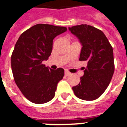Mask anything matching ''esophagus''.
Returning a JSON list of instances; mask_svg holds the SVG:
<instances>
[{"instance_id": "34e87169", "label": "esophagus", "mask_w": 127, "mask_h": 127, "mask_svg": "<svg viewBox=\"0 0 127 127\" xmlns=\"http://www.w3.org/2000/svg\"><path fill=\"white\" fill-rule=\"evenodd\" d=\"M64 74H65V75L66 76H68L71 75V73H70V72L68 71H65V72H64Z\"/></svg>"}]
</instances>
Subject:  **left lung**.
<instances>
[{
    "instance_id": "8db88e82",
    "label": "left lung",
    "mask_w": 127,
    "mask_h": 127,
    "mask_svg": "<svg viewBox=\"0 0 127 127\" xmlns=\"http://www.w3.org/2000/svg\"><path fill=\"white\" fill-rule=\"evenodd\" d=\"M82 44L80 61H86L84 75L80 83L73 87L79 99L92 101L97 99L106 90L114 71L113 49L101 30L86 24L68 28Z\"/></svg>"
}]
</instances>
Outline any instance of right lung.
Masks as SVG:
<instances>
[{"label": "right lung", "instance_id": "add662e5", "mask_svg": "<svg viewBox=\"0 0 127 127\" xmlns=\"http://www.w3.org/2000/svg\"><path fill=\"white\" fill-rule=\"evenodd\" d=\"M66 30L65 27L37 24L22 33L16 42L11 55L12 72L17 87L30 102L44 104L54 97L64 71L48 68L42 62L50 56L54 37Z\"/></svg>", "mask_w": 127, "mask_h": 127}]
</instances>
